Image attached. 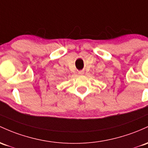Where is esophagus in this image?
Returning <instances> with one entry per match:
<instances>
[{
	"label": "esophagus",
	"instance_id": "esophagus-1",
	"mask_svg": "<svg viewBox=\"0 0 148 148\" xmlns=\"http://www.w3.org/2000/svg\"><path fill=\"white\" fill-rule=\"evenodd\" d=\"M79 74H80V75H82V74H83V72H82V71H79Z\"/></svg>",
	"mask_w": 148,
	"mask_h": 148
}]
</instances>
